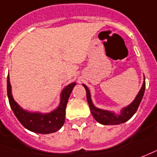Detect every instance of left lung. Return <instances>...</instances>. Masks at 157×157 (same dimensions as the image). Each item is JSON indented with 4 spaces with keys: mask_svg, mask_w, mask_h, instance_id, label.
<instances>
[{
    "mask_svg": "<svg viewBox=\"0 0 157 157\" xmlns=\"http://www.w3.org/2000/svg\"><path fill=\"white\" fill-rule=\"evenodd\" d=\"M83 86L84 87V89L86 90L88 104H89V106H90V111L92 113L94 118L95 119V121H98L100 124H105V125H112V124H120L126 122L136 112L137 109H138L140 104L141 102L144 93H145L146 82L145 81L143 82L142 87H141V89H140L138 94L136 97V99L133 100V102L128 105V106H126V107L122 109L121 114H119V115L115 114V112L105 110V109H101L95 107L92 102L91 94H90V92L89 89H88V87L85 84H83Z\"/></svg>",
    "mask_w": 157,
    "mask_h": 157,
    "instance_id": "1",
    "label": "left lung"
}]
</instances>
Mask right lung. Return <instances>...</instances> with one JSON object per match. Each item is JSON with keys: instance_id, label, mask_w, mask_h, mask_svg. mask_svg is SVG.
<instances>
[{"instance_id": "add662e5", "label": "right lung", "mask_w": 157, "mask_h": 157, "mask_svg": "<svg viewBox=\"0 0 157 157\" xmlns=\"http://www.w3.org/2000/svg\"><path fill=\"white\" fill-rule=\"evenodd\" d=\"M76 83L68 84L63 90L58 107L50 113L42 114L39 112L25 110L16 102L11 94V85L9 74L7 76V96L12 111L26 129L39 134H50L58 131L63 125L65 121V109L70 94Z\"/></svg>"}]
</instances>
